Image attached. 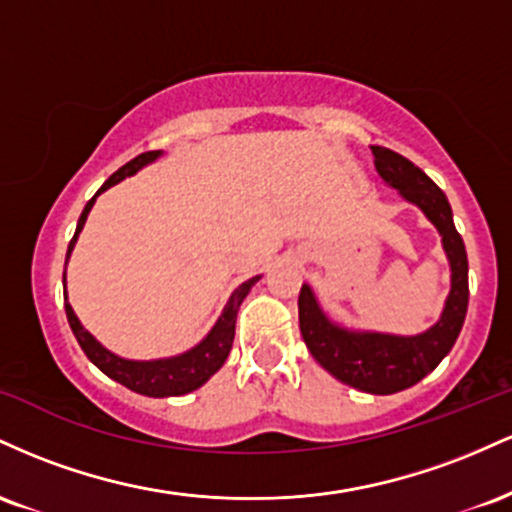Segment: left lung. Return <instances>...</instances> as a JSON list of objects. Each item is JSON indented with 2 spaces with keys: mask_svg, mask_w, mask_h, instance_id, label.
Returning <instances> with one entry per match:
<instances>
[{
  "mask_svg": "<svg viewBox=\"0 0 512 512\" xmlns=\"http://www.w3.org/2000/svg\"><path fill=\"white\" fill-rule=\"evenodd\" d=\"M370 149L380 178L399 190L407 202L424 211L426 219L438 228L443 238V250L450 262V293L445 298L443 313L436 325L414 337L346 330L330 320V315L317 303L313 289L303 284L298 296V322H301L305 346L327 373L361 392L392 395L424 380L450 354L467 315L469 264L445 192L409 158L385 146H370Z\"/></svg>",
  "mask_w": 512,
  "mask_h": 512,
  "instance_id": "8db88e82",
  "label": "left lung"
}]
</instances>
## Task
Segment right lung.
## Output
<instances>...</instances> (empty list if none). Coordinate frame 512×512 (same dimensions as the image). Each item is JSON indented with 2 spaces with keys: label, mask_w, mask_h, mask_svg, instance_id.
<instances>
[{
  "label": "right lung",
  "mask_w": 512,
  "mask_h": 512,
  "mask_svg": "<svg viewBox=\"0 0 512 512\" xmlns=\"http://www.w3.org/2000/svg\"><path fill=\"white\" fill-rule=\"evenodd\" d=\"M158 156H161V151H146V154H139L137 158H132L127 166H122L117 173L110 175V178L103 182L101 190L88 199V204L79 216V223H76V233L72 243H69L67 260L69 255H72L74 243L76 238H79L81 228H84L88 211H91L93 204H96V197L108 190V187H113L120 180H125L129 175L137 173L139 168L146 166V163L156 161ZM257 281H260V276H252V279L245 281V284H240L238 289L231 293V298H228L226 308H223V313L219 320H216V325L211 327V332L197 346H192L190 351H185V354L180 356L156 358V361H129V358L115 356L113 351L105 349L101 342H96V337H93L91 332H86L84 325L79 322V317L74 315L72 305L67 301V291H64V310H67V320H69V327H72L76 342H79L81 349H84L88 361H91L96 368H101L108 378H113L115 383L125 385L132 392H139V395H146V397H178V395H187V392L197 390V387H202L211 375L226 363L228 354H231L233 337H236V317H238L240 303L245 301V296H248L250 289L257 284Z\"/></svg>",
  "instance_id": "obj_1"
}]
</instances>
